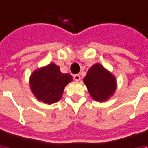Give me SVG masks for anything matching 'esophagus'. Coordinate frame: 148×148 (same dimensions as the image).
Wrapping results in <instances>:
<instances>
[{
	"mask_svg": "<svg viewBox=\"0 0 148 148\" xmlns=\"http://www.w3.org/2000/svg\"><path fill=\"white\" fill-rule=\"evenodd\" d=\"M74 80H75L76 82H79V81L81 80V76H80L79 74L74 75Z\"/></svg>",
	"mask_w": 148,
	"mask_h": 148,
	"instance_id": "obj_1",
	"label": "esophagus"
}]
</instances>
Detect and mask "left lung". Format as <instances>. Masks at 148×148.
<instances>
[{
    "mask_svg": "<svg viewBox=\"0 0 148 148\" xmlns=\"http://www.w3.org/2000/svg\"><path fill=\"white\" fill-rule=\"evenodd\" d=\"M83 82L92 99L99 102L110 99L117 88L116 77L100 63L89 68Z\"/></svg>",
    "mask_w": 148,
    "mask_h": 148,
    "instance_id": "1",
    "label": "left lung"
}]
</instances>
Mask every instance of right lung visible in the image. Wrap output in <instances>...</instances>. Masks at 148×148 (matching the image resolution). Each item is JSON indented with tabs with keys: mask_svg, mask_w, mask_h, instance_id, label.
<instances>
[{
	"mask_svg": "<svg viewBox=\"0 0 148 148\" xmlns=\"http://www.w3.org/2000/svg\"><path fill=\"white\" fill-rule=\"evenodd\" d=\"M68 73H62L59 66L51 62L32 71L29 78L34 97L45 104H53L62 98L65 87L72 82Z\"/></svg>",
	"mask_w": 148,
	"mask_h": 148,
	"instance_id": "right-lung-1",
	"label": "right lung"
}]
</instances>
